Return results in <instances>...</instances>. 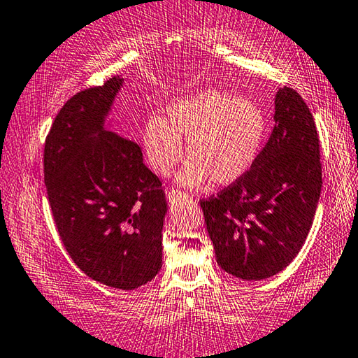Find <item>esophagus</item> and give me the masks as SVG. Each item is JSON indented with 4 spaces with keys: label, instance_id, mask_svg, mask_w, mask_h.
<instances>
[{
    "label": "esophagus",
    "instance_id": "1",
    "mask_svg": "<svg viewBox=\"0 0 358 358\" xmlns=\"http://www.w3.org/2000/svg\"><path fill=\"white\" fill-rule=\"evenodd\" d=\"M168 200L169 201H178V200H185V198H190V195L184 194V192H179V190H169L168 192Z\"/></svg>",
    "mask_w": 358,
    "mask_h": 358
}]
</instances>
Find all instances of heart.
<instances>
[{
    "label": "heart",
    "instance_id": "1",
    "mask_svg": "<svg viewBox=\"0 0 358 358\" xmlns=\"http://www.w3.org/2000/svg\"><path fill=\"white\" fill-rule=\"evenodd\" d=\"M267 131L261 107L246 97L205 90L173 99L164 117L152 115L141 139L150 168L169 176L184 158V144L192 160L179 173L180 185H230L255 164Z\"/></svg>",
    "mask_w": 358,
    "mask_h": 358
}]
</instances>
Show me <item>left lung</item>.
Returning <instances> with one entry per match:
<instances>
[{
  "mask_svg": "<svg viewBox=\"0 0 358 358\" xmlns=\"http://www.w3.org/2000/svg\"><path fill=\"white\" fill-rule=\"evenodd\" d=\"M275 126L240 180L201 200L217 264L248 282L282 272L312 227L322 190L315 122L291 87L275 94Z\"/></svg>",
  "mask_w": 358,
  "mask_h": 358,
  "instance_id": "1",
  "label": "left lung"
}]
</instances>
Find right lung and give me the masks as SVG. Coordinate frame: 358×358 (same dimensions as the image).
<instances>
[{
	"mask_svg": "<svg viewBox=\"0 0 358 358\" xmlns=\"http://www.w3.org/2000/svg\"><path fill=\"white\" fill-rule=\"evenodd\" d=\"M123 75L70 97L45 144V184L65 250L87 277L136 289L157 277L168 205L141 147L108 115Z\"/></svg>",
	"mask_w": 358,
	"mask_h": 358,
	"instance_id": "1",
	"label": "right lung"
}]
</instances>
